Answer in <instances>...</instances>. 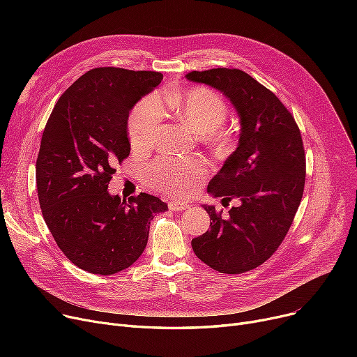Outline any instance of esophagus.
I'll list each match as a JSON object with an SVG mask.
<instances>
[{
  "instance_id": "esophagus-1",
  "label": "esophagus",
  "mask_w": 357,
  "mask_h": 357,
  "mask_svg": "<svg viewBox=\"0 0 357 357\" xmlns=\"http://www.w3.org/2000/svg\"><path fill=\"white\" fill-rule=\"evenodd\" d=\"M167 207L171 211H185V210H188L191 205L185 201H169Z\"/></svg>"
}]
</instances>
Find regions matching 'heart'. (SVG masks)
Returning a JSON list of instances; mask_svg holds the SVG:
<instances>
[{"label":"heart","mask_w":357,"mask_h":357,"mask_svg":"<svg viewBox=\"0 0 357 357\" xmlns=\"http://www.w3.org/2000/svg\"><path fill=\"white\" fill-rule=\"evenodd\" d=\"M166 108L199 133L201 140L217 155H229L236 144V130L222 127L229 105L221 93L208 86L188 91L169 89L163 101L158 93L142 98L128 116V135L135 147L153 143L166 117ZM208 174L201 158H160L147 167V183L155 190L185 195L192 192Z\"/></svg>","instance_id":"obj_1"}]
</instances>
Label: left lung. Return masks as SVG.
<instances>
[{
  "label": "left lung",
  "instance_id": "8db88e82",
  "mask_svg": "<svg viewBox=\"0 0 357 357\" xmlns=\"http://www.w3.org/2000/svg\"><path fill=\"white\" fill-rule=\"evenodd\" d=\"M186 78L220 89L236 107L241 131L238 147L211 179L208 192L238 199L222 217L204 205L213 222L192 238L205 265L221 273H243L260 266L280 246L301 204L305 150L301 131L275 93L240 69L192 70Z\"/></svg>",
  "mask_w": 357,
  "mask_h": 357
}]
</instances>
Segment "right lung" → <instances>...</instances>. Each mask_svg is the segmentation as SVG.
<instances>
[{
  "label": "right lung",
  "instance_id": "obj_1",
  "mask_svg": "<svg viewBox=\"0 0 357 357\" xmlns=\"http://www.w3.org/2000/svg\"><path fill=\"white\" fill-rule=\"evenodd\" d=\"M163 75L105 66L75 81L54 104L36 162L37 195L56 245L78 268L114 275L143 253L150 221L167 205L140 192L126 202L108 182L130 155L128 112Z\"/></svg>",
  "mask_w": 357,
  "mask_h": 357
}]
</instances>
